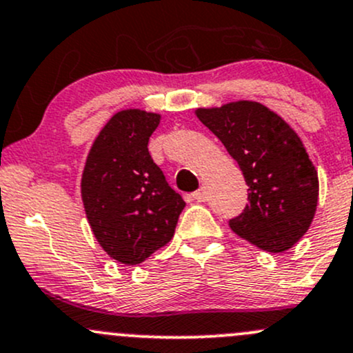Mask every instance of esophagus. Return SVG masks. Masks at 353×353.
Returning <instances> with one entry per match:
<instances>
[{"label": "esophagus", "instance_id": "34e87169", "mask_svg": "<svg viewBox=\"0 0 353 353\" xmlns=\"http://www.w3.org/2000/svg\"><path fill=\"white\" fill-rule=\"evenodd\" d=\"M206 198H208V196H206L205 189H198L196 192H192V199H196V201H199V203L206 201Z\"/></svg>", "mask_w": 353, "mask_h": 353}]
</instances>
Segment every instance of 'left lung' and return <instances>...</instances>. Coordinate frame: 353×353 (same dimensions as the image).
I'll return each instance as SVG.
<instances>
[{"mask_svg": "<svg viewBox=\"0 0 353 353\" xmlns=\"http://www.w3.org/2000/svg\"><path fill=\"white\" fill-rule=\"evenodd\" d=\"M239 162L248 203L230 228L270 254L288 250L307 232L318 205V172L296 132L255 101L196 111Z\"/></svg>", "mask_w": 353, "mask_h": 353, "instance_id": "1", "label": "left lung"}]
</instances>
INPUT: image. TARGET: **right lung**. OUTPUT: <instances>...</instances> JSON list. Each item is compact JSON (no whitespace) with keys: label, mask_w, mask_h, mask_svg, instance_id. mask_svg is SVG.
Returning <instances> with one entry per match:
<instances>
[{"label":"right lung","mask_w":353,"mask_h":353,"mask_svg":"<svg viewBox=\"0 0 353 353\" xmlns=\"http://www.w3.org/2000/svg\"><path fill=\"white\" fill-rule=\"evenodd\" d=\"M161 117L142 110L114 114L99 132L83 172V203L99 245L114 261L142 264L169 242L183 196L148 154Z\"/></svg>","instance_id":"add662e5"}]
</instances>
